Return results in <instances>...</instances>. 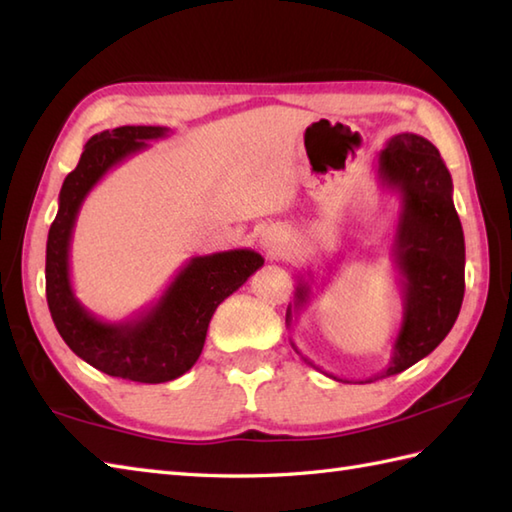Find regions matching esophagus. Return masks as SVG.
Instances as JSON below:
<instances>
[{
  "label": "esophagus",
  "instance_id": "obj_1",
  "mask_svg": "<svg viewBox=\"0 0 512 512\" xmlns=\"http://www.w3.org/2000/svg\"><path fill=\"white\" fill-rule=\"evenodd\" d=\"M280 245H283V232L278 227H267L260 234V247L265 249L269 256H276L280 252Z\"/></svg>",
  "mask_w": 512,
  "mask_h": 512
}]
</instances>
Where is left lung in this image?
<instances>
[{
	"label": "left lung",
	"instance_id": "left-lung-1",
	"mask_svg": "<svg viewBox=\"0 0 512 512\" xmlns=\"http://www.w3.org/2000/svg\"><path fill=\"white\" fill-rule=\"evenodd\" d=\"M375 172L382 187L400 194L391 256L400 274L404 311L389 364L360 384L402 373L429 356L453 329L464 300V232L453 205L451 174L440 152L420 134L400 132L380 152ZM314 283L311 271L307 278L298 276L294 309L287 307V327L309 302ZM291 347L300 353L294 342ZM302 360L316 367L305 356ZM329 378L338 380L336 375Z\"/></svg>",
	"mask_w": 512,
	"mask_h": 512
}]
</instances>
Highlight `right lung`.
Wrapping results in <instances>:
<instances>
[{
    "mask_svg": "<svg viewBox=\"0 0 512 512\" xmlns=\"http://www.w3.org/2000/svg\"><path fill=\"white\" fill-rule=\"evenodd\" d=\"M168 132L161 125H121L95 134L61 185L46 243V298L59 336L90 367L143 384L170 382L190 371L216 307L265 263L254 249L194 256L159 300L121 322L101 320L81 305L70 280V243L83 201L112 168Z\"/></svg>",
    "mask_w": 512,
    "mask_h": 512,
    "instance_id": "add662e5",
    "label": "right lung"
}]
</instances>
